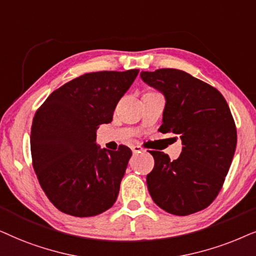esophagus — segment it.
Masks as SVG:
<instances>
[{
	"instance_id": "1",
	"label": "esophagus",
	"mask_w": 256,
	"mask_h": 256,
	"mask_svg": "<svg viewBox=\"0 0 256 256\" xmlns=\"http://www.w3.org/2000/svg\"><path fill=\"white\" fill-rule=\"evenodd\" d=\"M131 148H132V152H134V154H137V153H142L144 151V148L139 145H134Z\"/></svg>"
}]
</instances>
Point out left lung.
<instances>
[{
  "instance_id": "1",
  "label": "left lung",
  "mask_w": 256,
  "mask_h": 256,
  "mask_svg": "<svg viewBox=\"0 0 256 256\" xmlns=\"http://www.w3.org/2000/svg\"><path fill=\"white\" fill-rule=\"evenodd\" d=\"M142 80L165 96L162 134L182 142L178 159L150 151L154 168L146 176L160 208L174 216L205 210L222 188L236 148V126L226 100L212 85L176 69L142 71Z\"/></svg>"
}]
</instances>
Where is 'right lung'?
I'll list each match as a JSON object with an SVG mask.
<instances>
[{
    "label": "right lung",
    "instance_id": "right-lung-1",
    "mask_svg": "<svg viewBox=\"0 0 256 256\" xmlns=\"http://www.w3.org/2000/svg\"><path fill=\"white\" fill-rule=\"evenodd\" d=\"M138 69L88 72L54 90L36 111L30 148L32 168L48 199L60 212L88 218L117 200L132 151L100 150L96 130L108 124Z\"/></svg>",
    "mask_w": 256,
    "mask_h": 256
}]
</instances>
